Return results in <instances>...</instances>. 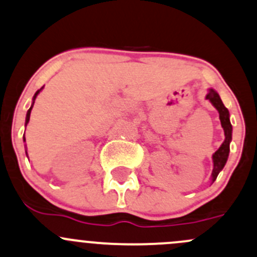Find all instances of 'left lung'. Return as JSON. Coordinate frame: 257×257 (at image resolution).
<instances>
[{"label": "left lung", "mask_w": 257, "mask_h": 257, "mask_svg": "<svg viewBox=\"0 0 257 257\" xmlns=\"http://www.w3.org/2000/svg\"><path fill=\"white\" fill-rule=\"evenodd\" d=\"M207 99H209L212 102V104L217 108V110L219 112V118H220V123L221 126L224 129V136H225V140L223 142V144L220 145V148L213 154V172H212V181L214 182L215 178H217L218 174L223 170L224 165H225L226 160H228V155H229V144H230L231 140V124H230V119H229V110L226 109L225 106L221 102L219 94L215 92L214 90H209L208 92Z\"/></svg>", "instance_id": "8db88e82"}]
</instances>
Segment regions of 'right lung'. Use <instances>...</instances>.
<instances>
[{
    "label": "right lung",
    "mask_w": 257,
    "mask_h": 257,
    "mask_svg": "<svg viewBox=\"0 0 257 257\" xmlns=\"http://www.w3.org/2000/svg\"><path fill=\"white\" fill-rule=\"evenodd\" d=\"M39 91H40V90H38L37 92H36V94H34V97H33V104H34V99H36L37 94L39 93ZM32 108H33V106H32L31 108H29V109H28V112H27V117H26V125H27V124H28V121H29V118H31V110H32ZM24 142H26V139H24ZM27 156H28V154H27Z\"/></svg>",
    "instance_id": "add662e5"
}]
</instances>
